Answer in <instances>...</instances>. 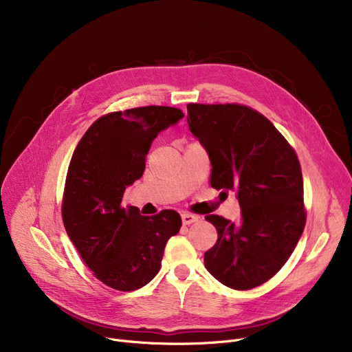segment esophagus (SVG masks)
I'll use <instances>...</instances> for the list:
<instances>
[{
    "label": "esophagus",
    "instance_id": "34e87169",
    "mask_svg": "<svg viewBox=\"0 0 352 352\" xmlns=\"http://www.w3.org/2000/svg\"><path fill=\"white\" fill-rule=\"evenodd\" d=\"M181 218H182V224L184 226H190V224L197 223V221H198V217L191 214V212H182Z\"/></svg>",
    "mask_w": 352,
    "mask_h": 352
}]
</instances>
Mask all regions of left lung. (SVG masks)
I'll return each mask as SVG.
<instances>
[{
  "label": "left lung",
  "mask_w": 352,
  "mask_h": 352,
  "mask_svg": "<svg viewBox=\"0 0 352 352\" xmlns=\"http://www.w3.org/2000/svg\"><path fill=\"white\" fill-rule=\"evenodd\" d=\"M191 133L207 148L215 190L234 191L241 221L215 214L208 272L232 289L267 283L288 261L305 227L302 173L297 153L274 124L241 104H188Z\"/></svg>",
  "instance_id": "left-lung-1"
}]
</instances>
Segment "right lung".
Masks as SVG:
<instances>
[{
	"instance_id": "right-lung-1",
	"label": "right lung",
	"mask_w": 352,
	"mask_h": 352,
	"mask_svg": "<svg viewBox=\"0 0 352 352\" xmlns=\"http://www.w3.org/2000/svg\"><path fill=\"white\" fill-rule=\"evenodd\" d=\"M184 117L148 105L100 117L72 154L63 195V223L82 261L101 283L134 291L158 274L165 244L181 228L174 210L144 217L121 206L125 187L142 177L145 157L162 129Z\"/></svg>"
}]
</instances>
